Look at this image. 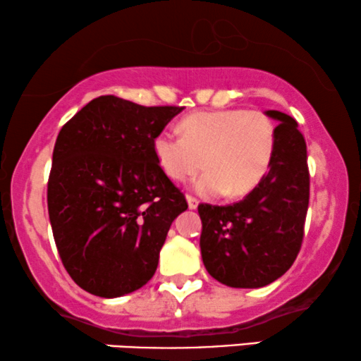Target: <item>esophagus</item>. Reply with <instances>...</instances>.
I'll return each mask as SVG.
<instances>
[{
	"label": "esophagus",
	"instance_id": "1",
	"mask_svg": "<svg viewBox=\"0 0 361 361\" xmlns=\"http://www.w3.org/2000/svg\"><path fill=\"white\" fill-rule=\"evenodd\" d=\"M187 204H189V209H197L199 200L195 197H192V195H187Z\"/></svg>",
	"mask_w": 361,
	"mask_h": 361
}]
</instances>
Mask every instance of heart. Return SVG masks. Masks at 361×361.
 Wrapping results in <instances>:
<instances>
[{"label": "heart", "instance_id": "obj_1", "mask_svg": "<svg viewBox=\"0 0 361 361\" xmlns=\"http://www.w3.org/2000/svg\"><path fill=\"white\" fill-rule=\"evenodd\" d=\"M180 135L162 130L152 140L159 167L182 182L205 166L194 189L207 197H242L260 184L272 166L277 128L260 111L197 112L180 123Z\"/></svg>", "mask_w": 361, "mask_h": 361}]
</instances>
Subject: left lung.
Wrapping results in <instances>:
<instances>
[{"mask_svg":"<svg viewBox=\"0 0 361 361\" xmlns=\"http://www.w3.org/2000/svg\"><path fill=\"white\" fill-rule=\"evenodd\" d=\"M277 121V147L260 184L232 205L200 204V252L207 272L233 288H260L282 277L303 240L310 174L307 144L288 114Z\"/></svg>","mask_w":361,"mask_h":361,"instance_id":"1","label":"left lung"}]
</instances>
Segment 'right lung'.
I'll return each instance as SVG.
<instances>
[{
  "label": "right lung",
  "instance_id": "right-lung-1",
  "mask_svg": "<svg viewBox=\"0 0 361 361\" xmlns=\"http://www.w3.org/2000/svg\"><path fill=\"white\" fill-rule=\"evenodd\" d=\"M182 109L99 96L59 130L49 222L64 269L86 292L123 297L156 274L187 200L159 167L152 140Z\"/></svg>",
  "mask_w": 361,
  "mask_h": 361
}]
</instances>
